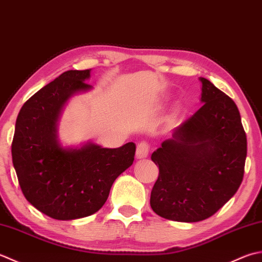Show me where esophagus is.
<instances>
[{
    "label": "esophagus",
    "instance_id": "34e87169",
    "mask_svg": "<svg viewBox=\"0 0 262 262\" xmlns=\"http://www.w3.org/2000/svg\"><path fill=\"white\" fill-rule=\"evenodd\" d=\"M149 154V146L148 143L142 141L139 143L137 146V151H136V157L138 159H141V158H146Z\"/></svg>",
    "mask_w": 262,
    "mask_h": 262
}]
</instances>
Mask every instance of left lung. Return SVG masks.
<instances>
[{"mask_svg": "<svg viewBox=\"0 0 262 262\" xmlns=\"http://www.w3.org/2000/svg\"><path fill=\"white\" fill-rule=\"evenodd\" d=\"M200 81L204 105L151 155L159 167L151 209L175 222L212 216L236 193L244 174L247 135L237 106L209 80Z\"/></svg>", "mask_w": 262, "mask_h": 262, "instance_id": "1", "label": "left lung"}]
</instances>
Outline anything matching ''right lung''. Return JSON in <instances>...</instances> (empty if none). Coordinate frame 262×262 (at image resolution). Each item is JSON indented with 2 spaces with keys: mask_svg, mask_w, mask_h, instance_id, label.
<instances>
[{
  "mask_svg": "<svg viewBox=\"0 0 262 262\" xmlns=\"http://www.w3.org/2000/svg\"><path fill=\"white\" fill-rule=\"evenodd\" d=\"M89 70H69L21 107L12 140V162L25 198L58 221L87 217L108 198L111 186L135 161L133 142L115 149L88 143L64 149L56 136L61 110L73 94L92 88Z\"/></svg>",
  "mask_w": 262,
  "mask_h": 262,
  "instance_id": "obj_1",
  "label": "right lung"
}]
</instances>
